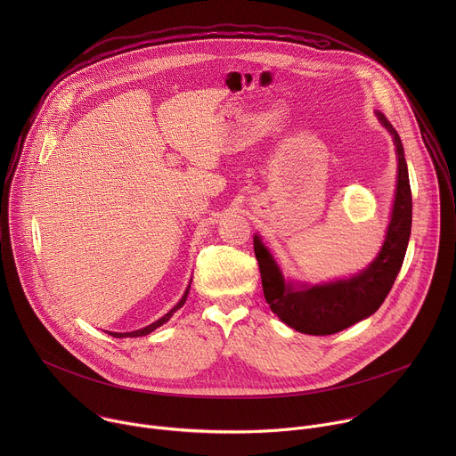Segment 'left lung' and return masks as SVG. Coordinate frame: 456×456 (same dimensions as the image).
Returning <instances> with one entry per match:
<instances>
[{"instance_id": "obj_1", "label": "left lung", "mask_w": 456, "mask_h": 456, "mask_svg": "<svg viewBox=\"0 0 456 456\" xmlns=\"http://www.w3.org/2000/svg\"><path fill=\"white\" fill-rule=\"evenodd\" d=\"M379 122L394 137L397 153V187L384 243L373 262L346 280L329 283H297L285 280L274 256L257 234L254 254L262 287L271 310L290 329L308 336L338 334L379 310L403 267L411 234V187L404 148L395 127L375 111Z\"/></svg>"}]
</instances>
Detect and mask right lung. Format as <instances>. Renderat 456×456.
Segmentation results:
<instances>
[{
  "mask_svg": "<svg viewBox=\"0 0 456 456\" xmlns=\"http://www.w3.org/2000/svg\"><path fill=\"white\" fill-rule=\"evenodd\" d=\"M189 289H191V283L187 285V289H185V292H183V296H182V299L166 314V315H162L160 319H157L155 322H151V324H148V327H144V329H141V330H135V332H106V334H110V336H113V338H141V336H148V334H151L153 330H157L159 327H162L164 322H167L169 319H171V315L178 310V308H182L183 306V303H185V299H187V294H189Z\"/></svg>",
  "mask_w": 456,
  "mask_h": 456,
  "instance_id": "1",
  "label": "right lung"
}]
</instances>
